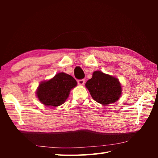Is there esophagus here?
Here are the masks:
<instances>
[{
	"mask_svg": "<svg viewBox=\"0 0 158 158\" xmlns=\"http://www.w3.org/2000/svg\"><path fill=\"white\" fill-rule=\"evenodd\" d=\"M77 83H78V84L80 85H83L85 83V79H83L77 80Z\"/></svg>",
	"mask_w": 158,
	"mask_h": 158,
	"instance_id": "1",
	"label": "esophagus"
}]
</instances>
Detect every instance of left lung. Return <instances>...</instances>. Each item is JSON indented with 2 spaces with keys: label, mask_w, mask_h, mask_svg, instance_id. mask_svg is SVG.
Listing matches in <instances>:
<instances>
[{
  "label": "left lung",
  "mask_w": 158,
  "mask_h": 158,
  "mask_svg": "<svg viewBox=\"0 0 158 158\" xmlns=\"http://www.w3.org/2000/svg\"><path fill=\"white\" fill-rule=\"evenodd\" d=\"M85 87L94 100L103 105L115 102L122 94L119 80L99 70L93 73L92 79L86 82Z\"/></svg>",
  "instance_id": "obj_1"
}]
</instances>
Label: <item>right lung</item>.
Segmentation results:
<instances>
[{
	"label": "right lung",
	"instance_id": "obj_1",
	"mask_svg": "<svg viewBox=\"0 0 158 158\" xmlns=\"http://www.w3.org/2000/svg\"><path fill=\"white\" fill-rule=\"evenodd\" d=\"M77 84L76 80L72 76L60 73L49 81L40 83L36 94L43 105L56 107L65 102L70 89Z\"/></svg>",
	"mask_w": 158,
	"mask_h": 158
}]
</instances>
